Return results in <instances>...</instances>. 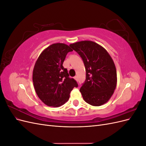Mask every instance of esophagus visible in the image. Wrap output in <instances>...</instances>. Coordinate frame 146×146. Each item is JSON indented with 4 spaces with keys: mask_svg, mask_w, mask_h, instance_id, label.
<instances>
[{
    "mask_svg": "<svg viewBox=\"0 0 146 146\" xmlns=\"http://www.w3.org/2000/svg\"><path fill=\"white\" fill-rule=\"evenodd\" d=\"M74 79H75V80H76V81H78V77H77V76H75V77H74Z\"/></svg>",
    "mask_w": 146,
    "mask_h": 146,
    "instance_id": "obj_1",
    "label": "esophagus"
}]
</instances>
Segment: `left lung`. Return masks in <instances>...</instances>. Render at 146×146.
<instances>
[{"label":"left lung","mask_w":146,"mask_h":146,"mask_svg":"<svg viewBox=\"0 0 146 146\" xmlns=\"http://www.w3.org/2000/svg\"><path fill=\"white\" fill-rule=\"evenodd\" d=\"M82 58L86 80L80 89L86 103L98 107L107 103L116 89L117 73L115 64L105 48L91 41L70 44Z\"/></svg>","instance_id":"left-lung-1"}]
</instances>
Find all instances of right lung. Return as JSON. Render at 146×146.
Instances as JSON below:
<instances>
[{
	"mask_svg": "<svg viewBox=\"0 0 146 146\" xmlns=\"http://www.w3.org/2000/svg\"><path fill=\"white\" fill-rule=\"evenodd\" d=\"M73 50L63 43L53 44L44 50L35 63L33 82L38 98L48 107H58L69 98L78 84L69 77L63 64L66 56Z\"/></svg>",
	"mask_w": 146,
	"mask_h": 146,
	"instance_id": "right-lung-1",
	"label": "right lung"
}]
</instances>
